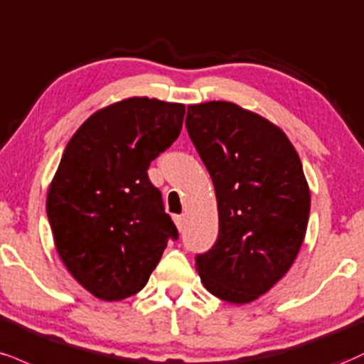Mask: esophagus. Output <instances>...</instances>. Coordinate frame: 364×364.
Segmentation results:
<instances>
[{
  "instance_id": "34e87169",
  "label": "esophagus",
  "mask_w": 364,
  "mask_h": 364,
  "mask_svg": "<svg viewBox=\"0 0 364 364\" xmlns=\"http://www.w3.org/2000/svg\"><path fill=\"white\" fill-rule=\"evenodd\" d=\"M173 220H174V224H176V229H178L179 232L185 230V217H181V215H174V217H173Z\"/></svg>"
}]
</instances>
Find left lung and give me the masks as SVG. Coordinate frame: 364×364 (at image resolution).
I'll return each mask as SVG.
<instances>
[{
    "label": "left lung",
    "mask_w": 364,
    "mask_h": 364,
    "mask_svg": "<svg viewBox=\"0 0 364 364\" xmlns=\"http://www.w3.org/2000/svg\"><path fill=\"white\" fill-rule=\"evenodd\" d=\"M186 129L217 195L218 237L195 259L217 299L251 304L282 279L299 254L310 188L287 134L232 102L188 107Z\"/></svg>",
    "instance_id": "1"
}]
</instances>
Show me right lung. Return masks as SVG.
<instances>
[{"instance_id": "1", "label": "right lung", "mask_w": 364, "mask_h": 364, "mask_svg": "<svg viewBox=\"0 0 364 364\" xmlns=\"http://www.w3.org/2000/svg\"><path fill=\"white\" fill-rule=\"evenodd\" d=\"M185 105L132 96L100 108L64 149L47 191L55 249L96 299L146 287L178 230L147 169L178 139Z\"/></svg>"}]
</instances>
